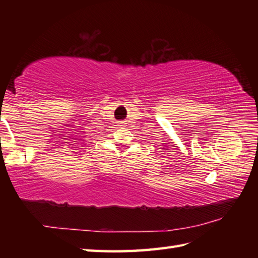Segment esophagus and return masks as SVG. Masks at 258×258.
I'll list each match as a JSON object with an SVG mask.
<instances>
[{"label": "esophagus", "mask_w": 258, "mask_h": 258, "mask_svg": "<svg viewBox=\"0 0 258 258\" xmlns=\"http://www.w3.org/2000/svg\"><path fill=\"white\" fill-rule=\"evenodd\" d=\"M119 126H124V124L123 123H119Z\"/></svg>", "instance_id": "1"}]
</instances>
